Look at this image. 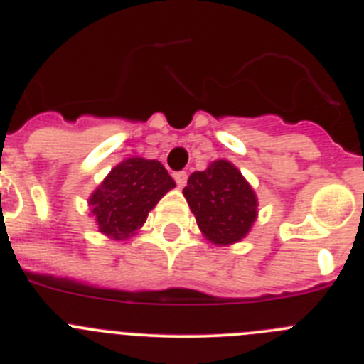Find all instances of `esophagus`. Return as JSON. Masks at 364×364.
<instances>
[{
  "instance_id": "esophagus-1",
  "label": "esophagus",
  "mask_w": 364,
  "mask_h": 364,
  "mask_svg": "<svg viewBox=\"0 0 364 364\" xmlns=\"http://www.w3.org/2000/svg\"><path fill=\"white\" fill-rule=\"evenodd\" d=\"M173 176H175V182H176V184H178V188H184L186 182H188V173H186V171H176Z\"/></svg>"
}]
</instances>
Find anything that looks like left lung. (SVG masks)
<instances>
[{"label": "left lung", "instance_id": "1", "mask_svg": "<svg viewBox=\"0 0 364 364\" xmlns=\"http://www.w3.org/2000/svg\"><path fill=\"white\" fill-rule=\"evenodd\" d=\"M182 193L198 230L217 246L240 242L259 217L255 191L230 160H215L204 171L191 173Z\"/></svg>", "mask_w": 364, "mask_h": 364}]
</instances>
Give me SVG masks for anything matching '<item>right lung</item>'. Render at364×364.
I'll return each mask as SVG.
<instances>
[{
  "mask_svg": "<svg viewBox=\"0 0 364 364\" xmlns=\"http://www.w3.org/2000/svg\"><path fill=\"white\" fill-rule=\"evenodd\" d=\"M173 188L175 180L159 160L131 156L112 167L87 202L100 233L112 240H127Z\"/></svg>",
  "mask_w": 364,
  "mask_h": 364,
  "instance_id": "obj_1",
  "label": "right lung"
}]
</instances>
